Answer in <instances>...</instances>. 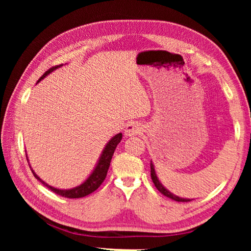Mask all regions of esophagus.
I'll return each mask as SVG.
<instances>
[{
	"label": "esophagus",
	"mask_w": 251,
	"mask_h": 251,
	"mask_svg": "<svg viewBox=\"0 0 251 251\" xmlns=\"http://www.w3.org/2000/svg\"><path fill=\"white\" fill-rule=\"evenodd\" d=\"M142 130H143V128L139 123L130 122L129 124H127V126H126L125 135L128 136V137H131V136H136V135L141 134Z\"/></svg>",
	"instance_id": "1"
}]
</instances>
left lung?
I'll return each instance as SVG.
<instances>
[{
  "mask_svg": "<svg viewBox=\"0 0 251 251\" xmlns=\"http://www.w3.org/2000/svg\"><path fill=\"white\" fill-rule=\"evenodd\" d=\"M151 180L152 182H154V185L156 186V188L158 189V192L161 193L164 195V196H166L168 198L173 199V201H194V199H190V198H182V197H179V196H176L175 194H173L169 192V190L165 187L163 184H161L159 178L157 177V174H156V171H155V166H154V163L151 160Z\"/></svg>",
  "mask_w": 251,
  "mask_h": 251,
  "instance_id": "8db88e82",
  "label": "left lung"
}]
</instances>
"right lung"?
<instances>
[{"label":"right lung","mask_w":251,"mask_h":251,"mask_svg":"<svg viewBox=\"0 0 251 251\" xmlns=\"http://www.w3.org/2000/svg\"><path fill=\"white\" fill-rule=\"evenodd\" d=\"M62 66H63V64L52 67V69L49 70L48 72H45V73L42 75V77L39 80H37V83H40L42 79H44L46 77V76L50 75V73H52V72L59 69V67H62ZM122 137H123L122 133H118L115 136H113V137L110 138L109 141L107 142V144L105 145L104 150H103V151H101V154L100 156L99 160H97L95 167L93 168L92 173L90 174V176H88L86 179H85L80 185L73 187V188H70V189L56 188V187L50 186V185L48 184V182L42 180L41 178L36 175V173L32 169L31 164H29V161H28L27 152H26V159L28 161V165H29V167H31V171L33 173L34 177H35L37 180H40L44 186L48 187L49 189L52 190L53 193L57 194L62 197H66V198H82V197L87 196V195L92 194L93 192H95V190L101 185V182L104 181L106 175H107V171L109 168L110 160H112L113 154H114V151H115L118 144L121 143Z\"/></svg>","instance_id":"right-lung-1"}]
</instances>
